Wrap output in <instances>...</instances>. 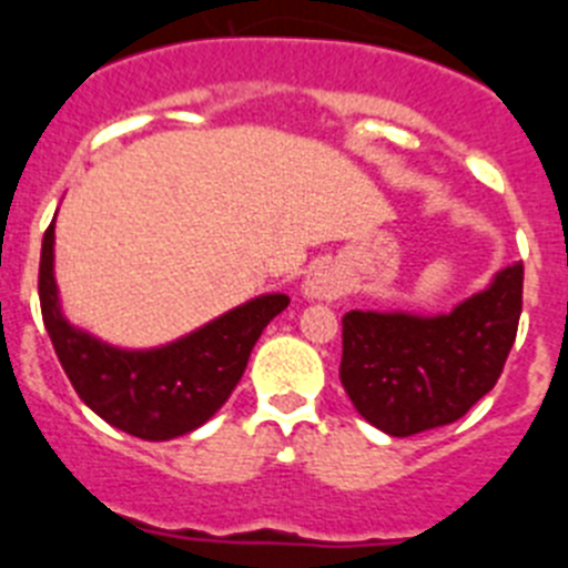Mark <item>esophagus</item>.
Instances as JSON below:
<instances>
[{
    "label": "esophagus",
    "instance_id": "obj_1",
    "mask_svg": "<svg viewBox=\"0 0 568 568\" xmlns=\"http://www.w3.org/2000/svg\"><path fill=\"white\" fill-rule=\"evenodd\" d=\"M304 295L315 301H335L346 293V284L335 270L329 267H313L301 284Z\"/></svg>",
    "mask_w": 568,
    "mask_h": 568
}]
</instances>
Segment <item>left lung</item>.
<instances>
[{
	"label": "left lung",
	"mask_w": 568,
	"mask_h": 568,
	"mask_svg": "<svg viewBox=\"0 0 568 568\" xmlns=\"http://www.w3.org/2000/svg\"><path fill=\"white\" fill-rule=\"evenodd\" d=\"M520 307L524 264L515 261L453 313L349 310L341 384L361 418L393 438L455 424L498 384Z\"/></svg>",
	"instance_id": "8db88e82"
}]
</instances>
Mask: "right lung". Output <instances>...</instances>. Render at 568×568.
<instances>
[{"instance_id": "obj_1", "label": "right lung", "mask_w": 568, "mask_h": 568, "mask_svg": "<svg viewBox=\"0 0 568 568\" xmlns=\"http://www.w3.org/2000/svg\"><path fill=\"white\" fill-rule=\"evenodd\" d=\"M53 241L50 222L39 261V304L59 364L99 418L142 440L179 438L207 424L247 369L258 335L290 304L284 293L258 295L170 344L122 349L64 318Z\"/></svg>"}]
</instances>
